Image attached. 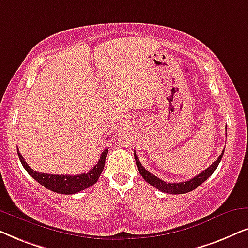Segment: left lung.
Returning a JSON list of instances; mask_svg holds the SVG:
<instances>
[{
	"mask_svg": "<svg viewBox=\"0 0 248 248\" xmlns=\"http://www.w3.org/2000/svg\"><path fill=\"white\" fill-rule=\"evenodd\" d=\"M225 129H227V128H225ZM223 153H224V150L222 151L220 156L217 158V160L213 162L207 169H205V170L197 175V176L190 178L189 181L180 182V183H167V182L160 180V178L155 176V175L150 173V171H147L146 169L143 167L135 152H134V156H135V160H136V165H137V168H139L140 174L142 175L143 178L147 182V183H150L152 186H155V189L162 191V192L171 193V194H181V193L190 192V191H192L196 189V187H198L200 184L203 183V182L207 180V178L214 173L215 169L217 168L218 164H220V161L222 160Z\"/></svg>",
	"mask_w": 248,
	"mask_h": 248,
	"instance_id": "obj_1",
	"label": "left lung"
}]
</instances>
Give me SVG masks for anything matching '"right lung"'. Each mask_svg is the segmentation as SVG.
I'll return each mask as SVG.
<instances>
[{"label": "right lung", "mask_w": 248, "mask_h": 248, "mask_svg": "<svg viewBox=\"0 0 248 248\" xmlns=\"http://www.w3.org/2000/svg\"><path fill=\"white\" fill-rule=\"evenodd\" d=\"M108 150L105 149L102 152L101 158H99L97 165L90 169L88 173L79 174V175H55V174H45V173H39V171L33 170L32 168L28 166V164L25 161L23 155L19 153V150L17 147L18 156H19V160L21 165L24 166V168L26 169L28 174L32 176L34 180L39 182L41 186H43L46 189L54 191V192L62 193V194H73L78 193L80 191H82L87 187L92 186L93 184H95L98 181L99 176H101L103 169H104L105 165V159L108 155Z\"/></svg>", "instance_id": "1"}]
</instances>
